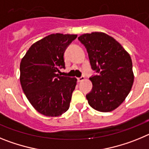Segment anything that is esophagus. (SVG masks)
Returning a JSON list of instances; mask_svg holds the SVG:
<instances>
[{
	"label": "esophagus",
	"instance_id": "esophagus-1",
	"mask_svg": "<svg viewBox=\"0 0 149 149\" xmlns=\"http://www.w3.org/2000/svg\"><path fill=\"white\" fill-rule=\"evenodd\" d=\"M85 79V77H84V76H82V77H77V82H81V81H83Z\"/></svg>",
	"mask_w": 149,
	"mask_h": 149
}]
</instances>
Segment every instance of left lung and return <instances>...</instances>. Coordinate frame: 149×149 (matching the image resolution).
Here are the masks:
<instances>
[{
	"mask_svg": "<svg viewBox=\"0 0 149 149\" xmlns=\"http://www.w3.org/2000/svg\"><path fill=\"white\" fill-rule=\"evenodd\" d=\"M78 40L87 51L93 89L86 94L88 103L100 112L117 108L129 94L134 83L132 61L129 54L113 38L104 33H86Z\"/></svg>",
	"mask_w": 149,
	"mask_h": 149,
	"instance_id": "8db88e82",
	"label": "left lung"
}]
</instances>
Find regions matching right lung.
Wrapping results in <instances>:
<instances>
[{
  "label": "right lung",
  "mask_w": 149,
  "mask_h": 149,
  "mask_svg": "<svg viewBox=\"0 0 149 149\" xmlns=\"http://www.w3.org/2000/svg\"><path fill=\"white\" fill-rule=\"evenodd\" d=\"M77 35L51 34L31 45L20 64L24 93L36 110L59 116L69 108L77 79L57 74L65 68L64 53Z\"/></svg>",
  "instance_id": "obj_1"
}]
</instances>
